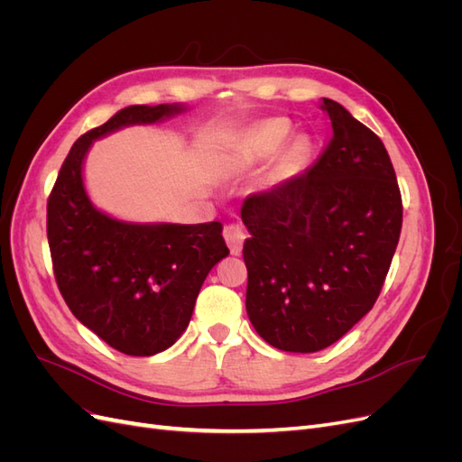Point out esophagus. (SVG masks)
<instances>
[{"label": "esophagus", "instance_id": "1", "mask_svg": "<svg viewBox=\"0 0 462 462\" xmlns=\"http://www.w3.org/2000/svg\"><path fill=\"white\" fill-rule=\"evenodd\" d=\"M223 236H226V243L231 250V254H241L243 253V245H245V233L241 229V226L236 223H229V226L223 229Z\"/></svg>", "mask_w": 462, "mask_h": 462}]
</instances>
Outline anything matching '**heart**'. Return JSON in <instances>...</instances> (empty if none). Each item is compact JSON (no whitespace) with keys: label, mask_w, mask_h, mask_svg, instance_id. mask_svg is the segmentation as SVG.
<instances>
[{"label":"heart","mask_w":462,"mask_h":462,"mask_svg":"<svg viewBox=\"0 0 462 462\" xmlns=\"http://www.w3.org/2000/svg\"><path fill=\"white\" fill-rule=\"evenodd\" d=\"M291 127L285 119H268L254 125L253 129L246 131L241 138L239 148H236V163L239 165H250L258 160L268 158L279 146L285 143L289 136ZM306 152V141L302 136L295 138L289 144V148L283 152V156L279 158L275 171L285 173L289 171L291 165H295Z\"/></svg>","instance_id":"1"}]
</instances>
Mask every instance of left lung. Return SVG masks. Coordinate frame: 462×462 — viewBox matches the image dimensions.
I'll return each mask as SVG.
<instances>
[{
    "label": "left lung",
    "instance_id": "1",
    "mask_svg": "<svg viewBox=\"0 0 462 462\" xmlns=\"http://www.w3.org/2000/svg\"><path fill=\"white\" fill-rule=\"evenodd\" d=\"M331 138L314 165L245 200L246 312L279 351L339 341L380 297L402 226L389 153L374 131L324 97Z\"/></svg>",
    "mask_w": 462,
    "mask_h": 462
}]
</instances>
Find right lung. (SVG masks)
<instances>
[{"label": "right lung", "instance_id": "obj_1", "mask_svg": "<svg viewBox=\"0 0 462 462\" xmlns=\"http://www.w3.org/2000/svg\"><path fill=\"white\" fill-rule=\"evenodd\" d=\"M180 109L131 106L82 134L48 199V243L61 297L80 324L129 356L162 353L180 337L206 275L229 248L219 221L133 226L97 212L82 187V160L94 138Z\"/></svg>", "mask_w": 462, "mask_h": 462}]
</instances>
